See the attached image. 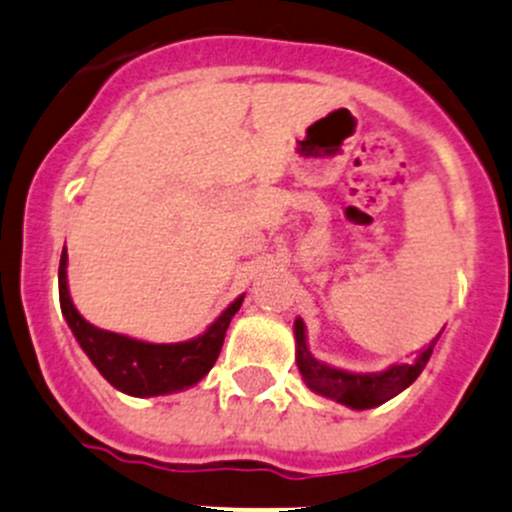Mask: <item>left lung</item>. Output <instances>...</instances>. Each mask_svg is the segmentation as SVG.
Segmentation results:
<instances>
[{"label":"left lung","instance_id":"8db88e82","mask_svg":"<svg viewBox=\"0 0 512 512\" xmlns=\"http://www.w3.org/2000/svg\"><path fill=\"white\" fill-rule=\"evenodd\" d=\"M294 337H296V364L304 377L306 387L314 389L316 394H324L329 399H337L339 405H347L352 410H369V407L384 405L387 399L397 397L402 389L410 387L425 369L427 359H430L432 349H435L437 339L422 349L420 357L410 364H392L384 372L372 374H357L344 372V369L329 367V364L319 362L311 357L309 347H306V326L304 321H294Z\"/></svg>","mask_w":512,"mask_h":512}]
</instances>
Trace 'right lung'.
Listing matches in <instances>:
<instances>
[{"instance_id": "right-lung-1", "label": "right lung", "mask_w": 512, "mask_h": 512, "mask_svg": "<svg viewBox=\"0 0 512 512\" xmlns=\"http://www.w3.org/2000/svg\"><path fill=\"white\" fill-rule=\"evenodd\" d=\"M243 296H238L206 332L196 339L178 344H150L125 334L105 332L82 319L67 289V248L60 259V306L67 326L75 334L82 352L90 357L97 372L120 392L130 397H158V394L180 392L201 382L221 354L223 337L233 314L241 309Z\"/></svg>"}]
</instances>
